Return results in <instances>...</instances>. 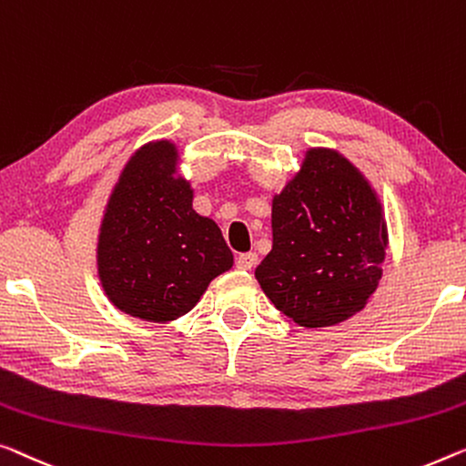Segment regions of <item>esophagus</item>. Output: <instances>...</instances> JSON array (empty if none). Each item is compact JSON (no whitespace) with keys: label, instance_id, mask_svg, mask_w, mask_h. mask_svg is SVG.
Listing matches in <instances>:
<instances>
[{"label":"esophagus","instance_id":"obj_1","mask_svg":"<svg viewBox=\"0 0 466 466\" xmlns=\"http://www.w3.org/2000/svg\"><path fill=\"white\" fill-rule=\"evenodd\" d=\"M257 261H259L257 253H242L238 259H236V268H238V269H253L257 266Z\"/></svg>","mask_w":466,"mask_h":466}]
</instances>
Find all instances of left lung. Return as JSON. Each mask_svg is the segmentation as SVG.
Listing matches in <instances>:
<instances>
[{
	"mask_svg": "<svg viewBox=\"0 0 466 466\" xmlns=\"http://www.w3.org/2000/svg\"><path fill=\"white\" fill-rule=\"evenodd\" d=\"M272 251L255 269L268 299L305 329L347 320L377 290L387 226L377 194L335 150L305 152L272 200Z\"/></svg>",
	"mask_w": 466,
	"mask_h": 466,
	"instance_id": "1",
	"label": "left lung"
}]
</instances>
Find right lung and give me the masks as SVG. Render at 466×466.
<instances>
[{
	"instance_id": "obj_1",
	"label": "right lung",
	"mask_w": 466,
	"mask_h": 466,
	"mask_svg": "<svg viewBox=\"0 0 466 466\" xmlns=\"http://www.w3.org/2000/svg\"><path fill=\"white\" fill-rule=\"evenodd\" d=\"M167 140L142 146L121 171L98 238V274L110 303L148 322L188 314L234 257L213 219L192 209Z\"/></svg>"
}]
</instances>
